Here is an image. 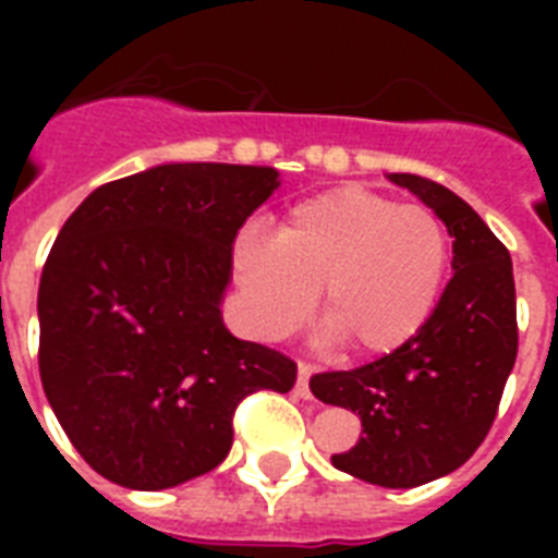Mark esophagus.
I'll return each instance as SVG.
<instances>
[{"mask_svg": "<svg viewBox=\"0 0 558 558\" xmlns=\"http://www.w3.org/2000/svg\"><path fill=\"white\" fill-rule=\"evenodd\" d=\"M313 373H315L313 365H306V362H301V365H298V381H295L298 397H304V399L313 397V393H310V376H313Z\"/></svg>", "mask_w": 558, "mask_h": 558, "instance_id": "esophagus-1", "label": "esophagus"}]
</instances>
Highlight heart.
Instances as JSON below:
<instances>
[{
    "mask_svg": "<svg viewBox=\"0 0 558 558\" xmlns=\"http://www.w3.org/2000/svg\"><path fill=\"white\" fill-rule=\"evenodd\" d=\"M245 327L278 339L322 313L362 356L405 344L432 315L449 269V234L423 205H399L362 185L295 202L275 236L240 231L231 248Z\"/></svg>",
    "mask_w": 558,
    "mask_h": 558,
    "instance_id": "b5f03b06",
    "label": "heart"
}]
</instances>
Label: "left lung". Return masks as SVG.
I'll use <instances>...</instances> for the list:
<instances>
[{
	"label": "left lung",
	"mask_w": 558,
	"mask_h": 558,
	"mask_svg": "<svg viewBox=\"0 0 558 558\" xmlns=\"http://www.w3.org/2000/svg\"><path fill=\"white\" fill-rule=\"evenodd\" d=\"M454 236L451 280L420 330L393 353L353 371L315 373L327 405L350 408L362 437L332 466L367 484L411 489L463 466L493 428L519 353L515 280L507 245L472 205L414 173H390Z\"/></svg>",
	"instance_id": "1"
}]
</instances>
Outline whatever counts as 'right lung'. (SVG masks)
Here are the masks:
<instances>
[{
    "instance_id": "1",
    "label": "right lung",
    "mask_w": 558,
    "mask_h": 558,
    "mask_svg": "<svg viewBox=\"0 0 558 558\" xmlns=\"http://www.w3.org/2000/svg\"><path fill=\"white\" fill-rule=\"evenodd\" d=\"M275 168L185 161L100 185L60 228L39 278V379L81 458L126 489L217 469L234 411L287 393L295 362L231 336L222 295L243 222Z\"/></svg>"
}]
</instances>
